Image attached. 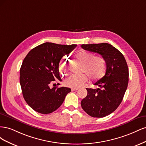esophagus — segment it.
I'll return each mask as SVG.
<instances>
[{
    "label": "esophagus",
    "mask_w": 146,
    "mask_h": 146,
    "mask_svg": "<svg viewBox=\"0 0 146 146\" xmlns=\"http://www.w3.org/2000/svg\"><path fill=\"white\" fill-rule=\"evenodd\" d=\"M78 88H71V90H72V91H74L78 90Z\"/></svg>",
    "instance_id": "34e87169"
}]
</instances>
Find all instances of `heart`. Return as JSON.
<instances>
[{"label":"heart","instance_id":"heart-1","mask_svg":"<svg viewBox=\"0 0 146 146\" xmlns=\"http://www.w3.org/2000/svg\"><path fill=\"white\" fill-rule=\"evenodd\" d=\"M76 58L83 63L82 75H72L66 79L64 84L70 88L82 86L88 80V75L92 80H96L104 76L106 69L105 59L101 55H94L86 50H80L75 54ZM59 70L61 74H66L68 69V61L65 58H61L59 63Z\"/></svg>","mask_w":146,"mask_h":146}]
</instances>
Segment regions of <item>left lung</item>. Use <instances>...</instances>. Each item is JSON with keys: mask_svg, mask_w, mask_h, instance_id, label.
I'll use <instances>...</instances> for the list:
<instances>
[{"mask_svg": "<svg viewBox=\"0 0 146 146\" xmlns=\"http://www.w3.org/2000/svg\"><path fill=\"white\" fill-rule=\"evenodd\" d=\"M83 49L98 53L104 57L106 72L94 83L97 89L86 88L88 94L81 101L83 110L94 117L109 115L121 104L129 83V68L124 56L108 43L82 44Z\"/></svg>", "mask_w": 146, "mask_h": 146, "instance_id": "8db88e82", "label": "left lung"}]
</instances>
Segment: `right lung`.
<instances>
[{
	"mask_svg": "<svg viewBox=\"0 0 146 146\" xmlns=\"http://www.w3.org/2000/svg\"><path fill=\"white\" fill-rule=\"evenodd\" d=\"M76 47V44L45 42L33 48L25 56L20 69V84L25 102L35 111L41 114L52 113L71 91L69 88L49 86L55 80L61 82L60 61Z\"/></svg>",
	"mask_w": 146,
	"mask_h": 146,
	"instance_id": "obj_1",
	"label": "right lung"
}]
</instances>
